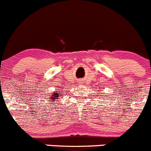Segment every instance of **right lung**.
Segmentation results:
<instances>
[{
	"label": "right lung",
	"instance_id": "add662e5",
	"mask_svg": "<svg viewBox=\"0 0 151 151\" xmlns=\"http://www.w3.org/2000/svg\"><path fill=\"white\" fill-rule=\"evenodd\" d=\"M59 95V93H58V92H54V93L53 94V95H52V97H50V101H54V99H58L59 98H60Z\"/></svg>",
	"mask_w": 151,
	"mask_h": 151
}]
</instances>
